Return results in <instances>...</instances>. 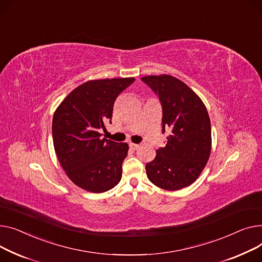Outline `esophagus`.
<instances>
[{
    "instance_id": "34e87169",
    "label": "esophagus",
    "mask_w": 262,
    "mask_h": 262,
    "mask_svg": "<svg viewBox=\"0 0 262 262\" xmlns=\"http://www.w3.org/2000/svg\"><path fill=\"white\" fill-rule=\"evenodd\" d=\"M129 147H130V149H132V150H137V149H138V147H140V145L130 143V144H129Z\"/></svg>"
}]
</instances>
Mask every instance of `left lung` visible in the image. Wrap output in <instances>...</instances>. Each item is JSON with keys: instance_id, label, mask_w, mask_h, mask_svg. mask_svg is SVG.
I'll return each instance as SVG.
<instances>
[{"instance_id": "obj_1", "label": "left lung", "mask_w": 262, "mask_h": 262, "mask_svg": "<svg viewBox=\"0 0 262 262\" xmlns=\"http://www.w3.org/2000/svg\"><path fill=\"white\" fill-rule=\"evenodd\" d=\"M145 82L162 105V132L169 131L165 147L146 164L156 186L179 190L192 184L204 169L211 149L210 120L203 101L181 80L169 75L146 76Z\"/></svg>"}]
</instances>
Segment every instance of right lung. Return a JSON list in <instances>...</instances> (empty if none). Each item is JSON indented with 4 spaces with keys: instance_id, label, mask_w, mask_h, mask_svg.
Returning a JSON list of instances; mask_svg holds the SVG:
<instances>
[{
    "instance_id": "right-lung-1",
    "label": "right lung",
    "mask_w": 262,
    "mask_h": 262,
    "mask_svg": "<svg viewBox=\"0 0 262 262\" xmlns=\"http://www.w3.org/2000/svg\"><path fill=\"white\" fill-rule=\"evenodd\" d=\"M134 78L91 80L82 83L60 103L53 117V141L57 158L77 186L91 192L110 190L121 179L126 143L101 138L113 105Z\"/></svg>"
}]
</instances>
